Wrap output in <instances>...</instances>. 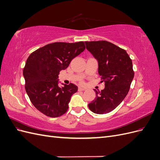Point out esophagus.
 Wrapping results in <instances>:
<instances>
[{
    "mask_svg": "<svg viewBox=\"0 0 160 160\" xmlns=\"http://www.w3.org/2000/svg\"><path fill=\"white\" fill-rule=\"evenodd\" d=\"M85 88H78L79 91H85Z\"/></svg>",
    "mask_w": 160,
    "mask_h": 160,
    "instance_id": "obj_1",
    "label": "esophagus"
}]
</instances>
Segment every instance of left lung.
<instances>
[{"label":"left lung","mask_w":160,"mask_h":160,"mask_svg":"<svg viewBox=\"0 0 160 160\" xmlns=\"http://www.w3.org/2000/svg\"><path fill=\"white\" fill-rule=\"evenodd\" d=\"M86 48L98 61V72L104 89H94L95 99L88 105L97 114L111 112L128 95L134 77L132 61L124 49L105 41H86Z\"/></svg>","instance_id":"1"}]
</instances>
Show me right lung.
I'll list each match as a JSON object with an SVG mask.
<instances>
[{
    "mask_svg": "<svg viewBox=\"0 0 160 160\" xmlns=\"http://www.w3.org/2000/svg\"><path fill=\"white\" fill-rule=\"evenodd\" d=\"M85 49L83 41L57 42L32 52L23 69L25 90L31 103L43 114L57 118L67 112L71 96L78 88L72 84L59 87V72Z\"/></svg>",
    "mask_w": 160,
    "mask_h": 160,
    "instance_id": "add662e5",
    "label": "right lung"
}]
</instances>
